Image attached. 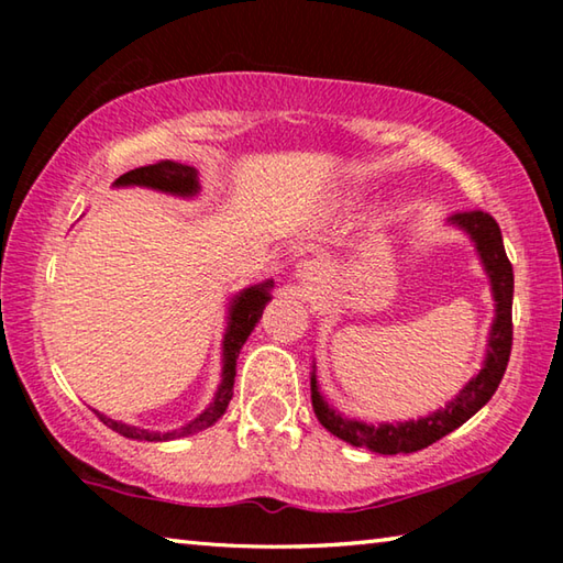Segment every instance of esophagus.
Listing matches in <instances>:
<instances>
[{
    "instance_id": "obj_1",
    "label": "esophagus",
    "mask_w": 563,
    "mask_h": 563,
    "mask_svg": "<svg viewBox=\"0 0 563 563\" xmlns=\"http://www.w3.org/2000/svg\"><path fill=\"white\" fill-rule=\"evenodd\" d=\"M295 278H298L302 285H312L318 280V268L312 261H300L295 265Z\"/></svg>"
}]
</instances>
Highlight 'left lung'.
I'll return each mask as SVG.
<instances>
[{
    "label": "left lung",
    "mask_w": 563,
    "mask_h": 563,
    "mask_svg": "<svg viewBox=\"0 0 563 563\" xmlns=\"http://www.w3.org/2000/svg\"><path fill=\"white\" fill-rule=\"evenodd\" d=\"M450 223L460 225L462 231L470 233V238L476 245V251L482 255L484 271H487L492 280V292L497 300V318L489 332V350L487 360L479 375L472 377L470 383L456 399L444 409H437L434 415L412 419V422H397V424H365L357 419H347L338 415L335 409H330L325 399L318 393L316 375L310 377L312 389V409L320 419V424L325 427L330 434L340 437V440L350 442L352 446H365L369 452L377 454H409L424 446L442 440L456 427H462L466 419L474 417L479 409L489 402L492 395L497 393L504 373H507V362L511 355V298H514V271L504 251L499 223L494 221L489 213L484 211H460L450 218Z\"/></svg>",
    "instance_id": "obj_1"
}]
</instances>
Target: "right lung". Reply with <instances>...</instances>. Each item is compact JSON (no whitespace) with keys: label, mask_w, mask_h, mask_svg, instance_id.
Listing matches in <instances>:
<instances>
[{"label":"right lung","mask_w":563,"mask_h":563,"mask_svg":"<svg viewBox=\"0 0 563 563\" xmlns=\"http://www.w3.org/2000/svg\"><path fill=\"white\" fill-rule=\"evenodd\" d=\"M117 186H146V188H156L164 190V194H176V196H194L198 190V174L194 166H184L176 164V161H158L154 166H141L133 168L129 174H123L117 178ZM271 285L273 280L258 285V288H247L243 290L231 305V320H228V330L223 338V383L218 387L216 399L206 412L198 415L194 422H188L180 427V430L174 432H148V430H139V427L131 424H121L117 419H111L107 415L97 412L109 430L119 432L129 440H141V442H164V440H176V437H188L194 432H201L206 427H211L213 422L221 419L225 412L228 402L233 397V383H235V360L241 355V347L245 345L247 335H251L255 322L261 320L265 302L271 300Z\"/></svg>","instance_id":"obj_1"}]
</instances>
